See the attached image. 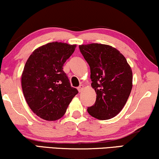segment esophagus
Instances as JSON below:
<instances>
[{
  "mask_svg": "<svg viewBox=\"0 0 159 159\" xmlns=\"http://www.w3.org/2000/svg\"><path fill=\"white\" fill-rule=\"evenodd\" d=\"M83 88H84V86L82 85V84H80V85L77 88V89H78V91H79L80 93V92H82V89H83Z\"/></svg>",
  "mask_w": 159,
  "mask_h": 159,
  "instance_id": "obj_1",
  "label": "esophagus"
}]
</instances>
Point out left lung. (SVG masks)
Instances as JSON below:
<instances>
[{"label": "left lung", "mask_w": 159, "mask_h": 159, "mask_svg": "<svg viewBox=\"0 0 159 159\" xmlns=\"http://www.w3.org/2000/svg\"><path fill=\"white\" fill-rule=\"evenodd\" d=\"M79 48L90 66L91 86L97 94L88 112L100 120L111 119L122 110L131 93V67L125 56L110 45L91 43Z\"/></svg>", "instance_id": "1"}]
</instances>
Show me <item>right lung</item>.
Returning a JSON list of instances; mask_svg holds the SVG:
<instances>
[{
  "label": "right lung",
  "mask_w": 159,
  "mask_h": 159,
  "mask_svg": "<svg viewBox=\"0 0 159 159\" xmlns=\"http://www.w3.org/2000/svg\"><path fill=\"white\" fill-rule=\"evenodd\" d=\"M76 46L49 43L34 50L26 62L21 88L28 106L41 119L55 121L61 118L78 93L63 71Z\"/></svg>",
  "instance_id": "right-lung-1"
}]
</instances>
